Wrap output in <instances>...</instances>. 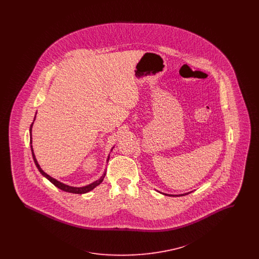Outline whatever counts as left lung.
I'll return each mask as SVG.
<instances>
[{
    "label": "left lung",
    "mask_w": 259,
    "mask_h": 259,
    "mask_svg": "<svg viewBox=\"0 0 259 259\" xmlns=\"http://www.w3.org/2000/svg\"><path fill=\"white\" fill-rule=\"evenodd\" d=\"M188 193H190V192H187V193H185V194H176V195H174V194H166V193H162V194H164L166 196H185V195L188 194Z\"/></svg>",
    "instance_id": "1"
}]
</instances>
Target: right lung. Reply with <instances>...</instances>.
<instances>
[{
  "instance_id": "1",
  "label": "right lung",
  "mask_w": 259,
  "mask_h": 259,
  "mask_svg": "<svg viewBox=\"0 0 259 259\" xmlns=\"http://www.w3.org/2000/svg\"><path fill=\"white\" fill-rule=\"evenodd\" d=\"M36 114H37V112H36ZM35 119H36V115H35L34 120H33V122H32L31 126H30V144H31V150H32L33 159H34V162H35V164H36V166H37V170L39 171V172H40L45 178H47L51 184H53V185H55L56 187H58L59 189H61L63 191H66V192H69V193L83 194V193H87V192H89V191L93 190L96 186H98V185L103 182V180H104V178H105V176H106V171L103 172V175L99 178L97 181H95V182H93V183H91V184H89V185H84V186H78V187H77V186H71V185L63 184L61 182L57 181L56 179H54V178L50 177V175H48L47 172H44V170L40 168V166H39V165H38V163H37V158H36L35 153H34L33 146H32V128H33V124H34ZM114 148V147H112V148ZM112 148H111V151L112 150ZM109 159H110V154H109V156H108V158H107V162L109 161Z\"/></svg>"
}]
</instances>
